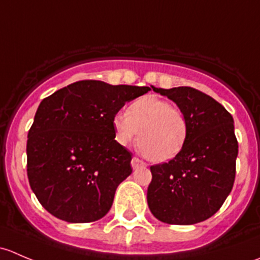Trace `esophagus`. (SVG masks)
<instances>
[{"instance_id":"34e87169","label":"esophagus","mask_w":260,"mask_h":260,"mask_svg":"<svg viewBox=\"0 0 260 260\" xmlns=\"http://www.w3.org/2000/svg\"><path fill=\"white\" fill-rule=\"evenodd\" d=\"M131 165H132L133 169H137V167H140V166H146L145 162H143L142 159L137 158V157H133L132 161H131Z\"/></svg>"}]
</instances>
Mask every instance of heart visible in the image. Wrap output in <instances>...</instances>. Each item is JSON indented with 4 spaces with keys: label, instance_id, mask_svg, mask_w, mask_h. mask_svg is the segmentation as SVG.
I'll return each instance as SVG.
<instances>
[{
    "label": "heart",
    "instance_id": "1",
    "mask_svg": "<svg viewBox=\"0 0 260 260\" xmlns=\"http://www.w3.org/2000/svg\"><path fill=\"white\" fill-rule=\"evenodd\" d=\"M115 140L129 145L138 136V146L152 162L175 158L185 146L188 135L186 117L170 102L156 95H145L129 106L128 113L113 118Z\"/></svg>",
    "mask_w": 260,
    "mask_h": 260
}]
</instances>
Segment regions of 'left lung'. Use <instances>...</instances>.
I'll use <instances>...</instances> for the list:
<instances>
[{
  "instance_id": "1",
  "label": "left lung",
  "mask_w": 260,
  "mask_h": 260,
  "mask_svg": "<svg viewBox=\"0 0 260 260\" xmlns=\"http://www.w3.org/2000/svg\"><path fill=\"white\" fill-rule=\"evenodd\" d=\"M152 89L177 104L187 120L188 135L175 158L151 166L148 208L167 224L201 222L221 208L234 185V119L219 102L198 89Z\"/></svg>"
}]
</instances>
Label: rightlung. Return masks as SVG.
I'll list each match as a JSON object with an SVG mask.
<instances>
[{"label": "right lung", "instance_id": "right-lung-1", "mask_svg": "<svg viewBox=\"0 0 260 260\" xmlns=\"http://www.w3.org/2000/svg\"><path fill=\"white\" fill-rule=\"evenodd\" d=\"M149 90L81 80L41 102L27 136V177L50 214L91 222L111 210L118 185L132 174V153L114 140L113 118Z\"/></svg>", "mask_w": 260, "mask_h": 260}]
</instances>
